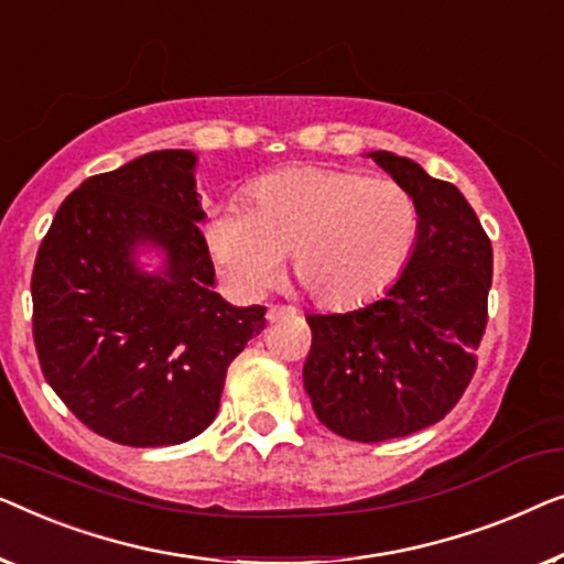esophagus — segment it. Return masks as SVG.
<instances>
[{
	"label": "esophagus",
	"mask_w": 564,
	"mask_h": 564,
	"mask_svg": "<svg viewBox=\"0 0 564 564\" xmlns=\"http://www.w3.org/2000/svg\"><path fill=\"white\" fill-rule=\"evenodd\" d=\"M293 314H296V308H293V306H271V308H268V322H279V319H285V316H293Z\"/></svg>",
	"instance_id": "esophagus-1"
}]
</instances>
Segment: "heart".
Returning a JSON list of instances; mask_svg holds the SVG:
<instances>
[{
	"label": "heart",
	"mask_w": 564,
	"mask_h": 564,
	"mask_svg": "<svg viewBox=\"0 0 564 564\" xmlns=\"http://www.w3.org/2000/svg\"><path fill=\"white\" fill-rule=\"evenodd\" d=\"M419 206L391 178L293 165L256 181L248 209L221 206L202 225L219 279L240 299H260L293 275L316 304L355 306L391 283L411 256Z\"/></svg>",
	"instance_id": "1"
}]
</instances>
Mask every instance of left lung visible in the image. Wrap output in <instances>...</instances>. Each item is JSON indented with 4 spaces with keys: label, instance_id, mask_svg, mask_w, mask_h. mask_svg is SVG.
I'll list each match as a JSON object with an SVG mask.
<instances>
[{
    "label": "left lung",
    "instance_id": "obj_1",
    "mask_svg": "<svg viewBox=\"0 0 564 564\" xmlns=\"http://www.w3.org/2000/svg\"><path fill=\"white\" fill-rule=\"evenodd\" d=\"M370 158L416 199L414 250L380 301L306 316L314 414L355 442L409 437L449 414L478 365L494 279V248L457 186L388 150Z\"/></svg>",
    "mask_w": 564,
    "mask_h": 564
}]
</instances>
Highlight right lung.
Returning <instances> with one entry per match:
<instances>
[{
	"mask_svg": "<svg viewBox=\"0 0 564 564\" xmlns=\"http://www.w3.org/2000/svg\"><path fill=\"white\" fill-rule=\"evenodd\" d=\"M194 171L192 150H155L86 178L35 258L43 376L91 432L127 447L202 434L229 362L265 327V306L214 291ZM150 247L164 256L153 274L137 263Z\"/></svg>",
	"mask_w": 564,
	"mask_h": 564,
	"instance_id": "1",
	"label": "right lung"
}]
</instances>
